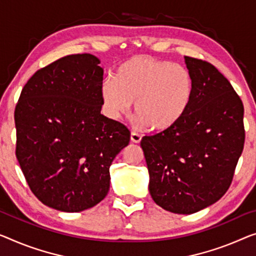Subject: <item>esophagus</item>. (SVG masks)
I'll return each instance as SVG.
<instances>
[{
    "label": "esophagus",
    "mask_w": 256,
    "mask_h": 256,
    "mask_svg": "<svg viewBox=\"0 0 256 256\" xmlns=\"http://www.w3.org/2000/svg\"><path fill=\"white\" fill-rule=\"evenodd\" d=\"M141 138H142V136L139 134L138 132H136V131L131 132V141H133V142H136V144L140 142Z\"/></svg>",
    "instance_id": "esophagus-1"
}]
</instances>
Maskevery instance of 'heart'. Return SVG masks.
<instances>
[{"mask_svg": "<svg viewBox=\"0 0 256 256\" xmlns=\"http://www.w3.org/2000/svg\"><path fill=\"white\" fill-rule=\"evenodd\" d=\"M193 80L186 68L148 56L120 64L115 80H106L101 98L106 115L118 120L136 104V116L156 131L174 126L188 110Z\"/></svg>", "mask_w": 256, "mask_h": 256, "instance_id": "1", "label": "heart"}]
</instances>
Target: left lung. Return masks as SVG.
Returning a JSON list of instances; mask_svg holds the SVG:
<instances>
[{
	"label": "left lung",
	"instance_id": "1",
	"mask_svg": "<svg viewBox=\"0 0 256 256\" xmlns=\"http://www.w3.org/2000/svg\"><path fill=\"white\" fill-rule=\"evenodd\" d=\"M193 93L174 126L144 136L140 146L156 204L193 214L215 204L230 188L244 150V104L228 80L206 60L185 56Z\"/></svg>",
	"mask_w": 256,
	"mask_h": 256
}]
</instances>
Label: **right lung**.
<instances>
[{
	"mask_svg": "<svg viewBox=\"0 0 256 256\" xmlns=\"http://www.w3.org/2000/svg\"><path fill=\"white\" fill-rule=\"evenodd\" d=\"M90 54L68 55L38 70L14 109L16 156L34 196L78 212L108 194L110 166L128 128L101 114L104 68Z\"/></svg>",
	"mask_w": 256,
	"mask_h": 256,
	"instance_id": "add662e5",
	"label": "right lung"
}]
</instances>
